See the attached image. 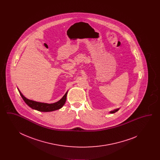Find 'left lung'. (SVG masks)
Segmentation results:
<instances>
[{
    "label": "left lung",
    "instance_id": "left-lung-1",
    "mask_svg": "<svg viewBox=\"0 0 160 160\" xmlns=\"http://www.w3.org/2000/svg\"><path fill=\"white\" fill-rule=\"evenodd\" d=\"M119 110V108H116V109H114V110H113V111H111V112H110V113H116V112H118Z\"/></svg>",
    "mask_w": 160,
    "mask_h": 160
}]
</instances>
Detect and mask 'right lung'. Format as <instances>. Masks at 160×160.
Wrapping results in <instances>:
<instances>
[{
	"label": "right lung",
	"instance_id": "right-lung-1",
	"mask_svg": "<svg viewBox=\"0 0 160 160\" xmlns=\"http://www.w3.org/2000/svg\"><path fill=\"white\" fill-rule=\"evenodd\" d=\"M18 92L22 97L24 101L26 103L28 106L30 107L32 109L37 110L39 112H52L58 109H60L63 105L65 104L67 99V95L68 91L66 92V93L63 95V97L61 98L59 101H58L56 102H54L53 104H48V103H44V102H39L34 101L31 99L26 98L25 97L23 96V94L20 91V90L18 89Z\"/></svg>",
	"mask_w": 160,
	"mask_h": 160
}]
</instances>
